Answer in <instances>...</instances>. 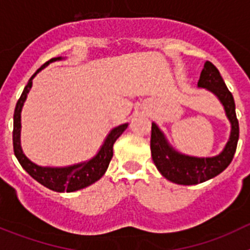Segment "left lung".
Segmentation results:
<instances>
[{
    "label": "left lung",
    "mask_w": 250,
    "mask_h": 250,
    "mask_svg": "<svg viewBox=\"0 0 250 250\" xmlns=\"http://www.w3.org/2000/svg\"><path fill=\"white\" fill-rule=\"evenodd\" d=\"M198 87L210 91L220 101L230 123V135L224 149L218 155L198 158L176 151L169 144L164 132L159 129L155 123H152L150 140L152 161L161 175L175 184L195 185L219 175L230 164L237 150L239 123L235 115L233 95L225 85L218 68L209 61L204 63L198 81Z\"/></svg>",
    "instance_id": "1"
}]
</instances>
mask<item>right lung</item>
<instances>
[{"mask_svg": "<svg viewBox=\"0 0 250 250\" xmlns=\"http://www.w3.org/2000/svg\"><path fill=\"white\" fill-rule=\"evenodd\" d=\"M63 57H55L51 59L50 61L45 63L42 67H40L36 72H35L31 79L28 80L27 85L25 86V89L22 91L21 98L19 99L16 104V109H15V114H13V151L16 155L17 160L21 164V167L30 174L32 178L39 182L40 184H42L43 187L48 188L51 190L57 191V193H72V191L80 190L83 188L89 187V185L94 184L95 182H98L99 179L105 174L107 170V167L110 164V160L112 158V149H114L115 141L118 140L119 136L123 134L126 127L129 126V124H121L119 126L114 127L110 130L107 136L104 140L103 145L100 146L99 151L96 152V155L92 156L89 160L79 163V164L68 165V167H40V165L35 164L27 156L23 154V150L21 147V111L23 107L26 99H27V94L30 92L31 87H32V80L34 77L39 74L43 67L50 65L51 62L55 61H61Z\"/></svg>", "mask_w": 250, "mask_h": 250, "instance_id": "add662e5", "label": "right lung"}]
</instances>
